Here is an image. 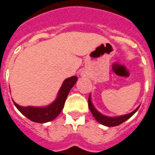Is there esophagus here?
<instances>
[{
  "mask_svg": "<svg viewBox=\"0 0 155 155\" xmlns=\"http://www.w3.org/2000/svg\"><path fill=\"white\" fill-rule=\"evenodd\" d=\"M81 76H83V77H86L87 73L85 72H81Z\"/></svg>",
  "mask_w": 155,
  "mask_h": 155,
  "instance_id": "obj_1",
  "label": "esophagus"
}]
</instances>
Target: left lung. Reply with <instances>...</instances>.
<instances>
[{"instance_id":"1","label":"left lung","mask_w":155,"mask_h":155,"mask_svg":"<svg viewBox=\"0 0 155 155\" xmlns=\"http://www.w3.org/2000/svg\"><path fill=\"white\" fill-rule=\"evenodd\" d=\"M88 107H89L90 111H91L93 117L95 118V119L99 124L105 125V126H107V127H114V126H118V125L121 124L122 123H124L126 120H128L129 118H131L133 115L137 112V110L139 109V106L136 108L135 110L133 111V112H131L130 114H128L122 115V116H118V117H107V116H105V115L100 114L94 107L93 104H92L91 97H90L89 95V97H88Z\"/></svg>"}]
</instances>
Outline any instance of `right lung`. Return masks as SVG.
Returning <instances> with one entry per match:
<instances>
[{"mask_svg": "<svg viewBox=\"0 0 155 155\" xmlns=\"http://www.w3.org/2000/svg\"><path fill=\"white\" fill-rule=\"evenodd\" d=\"M78 78L76 76H72L71 78H67L62 83L56 100L46 107H22L16 104L15 102L13 103L17 107V109L31 121L40 124L51 121L57 118L62 112L67 97L71 88L74 86Z\"/></svg>", "mask_w": 155, "mask_h": 155, "instance_id": "right-lung-1", "label": "right lung"}]
</instances>
